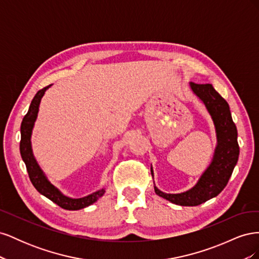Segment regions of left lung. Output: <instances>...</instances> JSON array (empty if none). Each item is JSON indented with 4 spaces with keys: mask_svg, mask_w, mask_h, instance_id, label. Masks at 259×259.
<instances>
[{
    "mask_svg": "<svg viewBox=\"0 0 259 259\" xmlns=\"http://www.w3.org/2000/svg\"><path fill=\"white\" fill-rule=\"evenodd\" d=\"M191 91L204 104L213 120L217 145L213 159L191 189L182 193H165L154 186L159 197L182 206H197L215 198L228 184L239 159L238 131L232 121L230 108L227 101L215 91L211 84H195L190 82ZM151 174L153 170L151 167Z\"/></svg>",
    "mask_w": 259,
    "mask_h": 259,
    "instance_id": "left-lung-1",
    "label": "left lung"
}]
</instances>
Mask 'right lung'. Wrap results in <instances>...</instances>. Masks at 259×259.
Masks as SVG:
<instances>
[{"label": "right lung", "instance_id": "right-lung-1", "mask_svg": "<svg viewBox=\"0 0 259 259\" xmlns=\"http://www.w3.org/2000/svg\"><path fill=\"white\" fill-rule=\"evenodd\" d=\"M51 86L52 84L40 90L35 94L34 98L32 99V101H31L28 113L25 115V117H23V120L21 122V126H20V134H21L20 154L23 162L26 164L31 183H32V185L38 192L43 194L44 197L50 199L51 201H53L54 203H56L58 206L62 208L69 209V210L81 209L93 204V203H95L99 198L103 197L106 190L100 189L96 192L79 199L67 197V195L62 193L58 188H56L53 184H51L48 177L45 176L43 170L41 169L40 165H38L34 158L33 152H32V147H31V135H32L34 122L37 117L38 107H40L41 99L44 96L46 90L51 88Z\"/></svg>", "mask_w": 259, "mask_h": 259}]
</instances>
